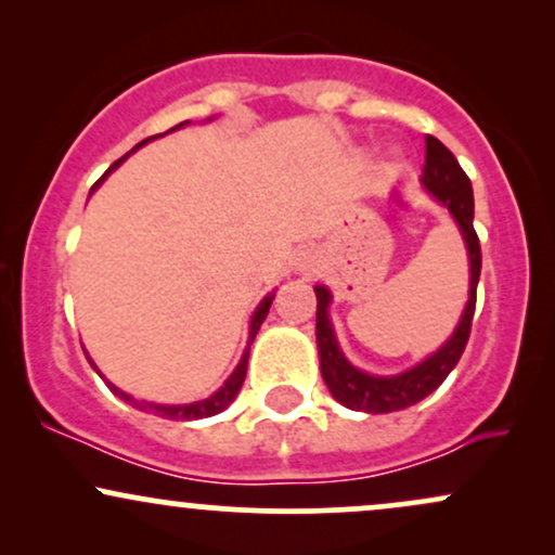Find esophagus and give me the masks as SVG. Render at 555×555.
<instances>
[{"mask_svg":"<svg viewBox=\"0 0 555 555\" xmlns=\"http://www.w3.org/2000/svg\"><path fill=\"white\" fill-rule=\"evenodd\" d=\"M297 271H313V266H315V256L310 250H302L297 256Z\"/></svg>","mask_w":555,"mask_h":555,"instance_id":"obj_1","label":"esophagus"}]
</instances>
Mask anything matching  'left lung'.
<instances>
[{
  "mask_svg": "<svg viewBox=\"0 0 555 555\" xmlns=\"http://www.w3.org/2000/svg\"><path fill=\"white\" fill-rule=\"evenodd\" d=\"M423 188L449 208L451 219L460 227V234L467 245L469 256V299L464 308L460 326L449 336L438 352H433L428 360L420 365L410 367V371L399 375H371L365 371H358L339 349L336 341L334 326L328 321V305L331 292L326 286H315L318 297V313H315V339H318V354H321V375L326 380L331 397L339 404L349 406L358 412H371V415H384V412L406 410V406L423 401L428 393L436 391L443 384L446 375L456 367L464 347H467L469 328H473L475 315V299H477V282H480V240L473 227L475 219V197L469 177L464 175L454 154L441 143L438 138H425V167L423 177H420Z\"/></svg>",
  "mask_w": 555,
  "mask_h": 555,
  "instance_id": "8db88e82",
  "label": "left lung"
}]
</instances>
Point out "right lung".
<instances>
[{"label": "right lung", "mask_w": 555, "mask_h": 555, "mask_svg": "<svg viewBox=\"0 0 555 555\" xmlns=\"http://www.w3.org/2000/svg\"><path fill=\"white\" fill-rule=\"evenodd\" d=\"M182 125H184V122H182ZM182 125H177V127H182ZM177 127H171V130H177ZM154 138H156V135H154ZM149 140H151V138H145L143 143L135 145V149H140V145H145V143H149ZM135 149H132V151H135ZM127 156H130V154H127ZM127 156H125V158H127ZM125 158H119V162H114L112 167H109V171L117 169L119 164L125 162ZM109 171H106V175H109ZM106 175H104V177H106ZM104 177H101V180H104ZM101 180H99V182H101ZM99 182H95L93 188H99ZM271 302H273V295L263 297V302H260L258 308H256V313H253V318H250V341L256 339L260 323H263L266 315H269ZM247 358H250V344H247L245 354H242V360H240V365L234 367L232 375H229L227 384L221 386L216 393H211V397H208V399L193 401V404H154V401H138V399H132L130 393L119 391V388L112 386V384H109V388H112L114 393H117V397H122V399L127 401V404L135 406V410H140V412H154V415H158V417H167V420H203V417H214V415H219V412H224L227 406L234 401V397H237V393H240L242 380H245V373H247ZM93 367H95V365H93Z\"/></svg>", "instance_id": "add662e5"}]
</instances>
